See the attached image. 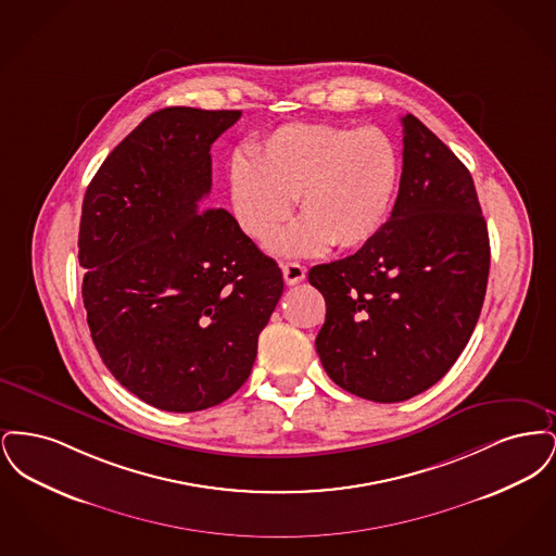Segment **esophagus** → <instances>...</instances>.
I'll return each mask as SVG.
<instances>
[{"label": "esophagus", "mask_w": 556, "mask_h": 556, "mask_svg": "<svg viewBox=\"0 0 556 556\" xmlns=\"http://www.w3.org/2000/svg\"><path fill=\"white\" fill-rule=\"evenodd\" d=\"M304 277H306V268L300 263L283 265V279L288 286H298L300 281H304Z\"/></svg>", "instance_id": "obj_1"}]
</instances>
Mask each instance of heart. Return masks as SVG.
<instances>
[{"instance_id":"heart-1","label":"heart","mask_w":556,"mask_h":556,"mask_svg":"<svg viewBox=\"0 0 556 556\" xmlns=\"http://www.w3.org/2000/svg\"><path fill=\"white\" fill-rule=\"evenodd\" d=\"M400 160L379 129L290 123L229 162V193L239 227L256 241L275 238L293 198L304 216L275 241L286 256H313L333 243L363 248L390 218Z\"/></svg>"}]
</instances>
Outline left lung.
<instances>
[{
	"label": "left lung",
	"instance_id": "8db88e82",
	"mask_svg": "<svg viewBox=\"0 0 556 556\" xmlns=\"http://www.w3.org/2000/svg\"><path fill=\"white\" fill-rule=\"evenodd\" d=\"M396 204L356 254L311 268L327 304L323 369L345 392L402 402L438 383L469 342L490 273L488 225L467 166L402 116Z\"/></svg>",
	"mask_w": 556,
	"mask_h": 556
}]
</instances>
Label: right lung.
Returning <instances> with one entry per match:
<instances>
[{"label": "right lung", "instance_id": "right-lung-1", "mask_svg": "<svg viewBox=\"0 0 556 556\" xmlns=\"http://www.w3.org/2000/svg\"><path fill=\"white\" fill-rule=\"evenodd\" d=\"M239 110L164 108L139 123L87 187L83 304L108 370L170 413L233 396L283 275L223 208H205L211 146Z\"/></svg>", "mask_w": 556, "mask_h": 556}]
</instances>
